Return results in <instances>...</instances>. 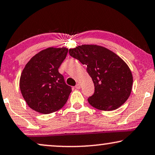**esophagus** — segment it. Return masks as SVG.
Instances as JSON below:
<instances>
[{
    "mask_svg": "<svg viewBox=\"0 0 155 155\" xmlns=\"http://www.w3.org/2000/svg\"><path fill=\"white\" fill-rule=\"evenodd\" d=\"M75 88H76V89H79L80 88H81V86H80L79 84H77L75 86Z\"/></svg>",
    "mask_w": 155,
    "mask_h": 155,
    "instance_id": "obj_1",
    "label": "esophagus"
}]
</instances>
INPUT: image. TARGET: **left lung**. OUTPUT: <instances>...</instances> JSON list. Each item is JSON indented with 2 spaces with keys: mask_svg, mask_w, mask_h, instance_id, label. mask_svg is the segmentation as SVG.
Wrapping results in <instances>:
<instances>
[{
  "mask_svg": "<svg viewBox=\"0 0 155 155\" xmlns=\"http://www.w3.org/2000/svg\"><path fill=\"white\" fill-rule=\"evenodd\" d=\"M69 54L87 66L94 84V94L88 98L91 106L113 110L127 100L133 86V75L127 64L116 54L98 45H84L69 49Z\"/></svg>",
  "mask_w": 155,
  "mask_h": 155,
  "instance_id": "left-lung-1",
  "label": "left lung"
}]
</instances>
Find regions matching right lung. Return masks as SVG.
Returning <instances> with one entry per match:
<instances>
[{
    "mask_svg": "<svg viewBox=\"0 0 155 155\" xmlns=\"http://www.w3.org/2000/svg\"><path fill=\"white\" fill-rule=\"evenodd\" d=\"M68 49L49 47L32 57L20 76V88L27 104L37 112L49 114L67 103L71 87L58 69Z\"/></svg>",
    "mask_w": 155,
    "mask_h": 155,
    "instance_id": "right-lung-1",
    "label": "right lung"
}]
</instances>
